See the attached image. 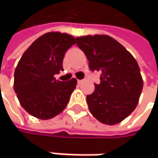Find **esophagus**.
Returning a JSON list of instances; mask_svg holds the SVG:
<instances>
[{
	"label": "esophagus",
	"mask_w": 158,
	"mask_h": 158,
	"mask_svg": "<svg viewBox=\"0 0 158 158\" xmlns=\"http://www.w3.org/2000/svg\"><path fill=\"white\" fill-rule=\"evenodd\" d=\"M82 82H83V79H79V80H78V83H79V84L82 83Z\"/></svg>",
	"instance_id": "34e87169"
}]
</instances>
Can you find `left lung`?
I'll return each mask as SVG.
<instances>
[{"label":"left lung","mask_w":158,"mask_h":158,"mask_svg":"<svg viewBox=\"0 0 158 158\" xmlns=\"http://www.w3.org/2000/svg\"><path fill=\"white\" fill-rule=\"evenodd\" d=\"M91 71L101 73L100 84L87 96L91 114L101 123H121L136 108L143 89V79L135 57L109 35L77 37Z\"/></svg>","instance_id":"left-lung-1"}]
</instances>
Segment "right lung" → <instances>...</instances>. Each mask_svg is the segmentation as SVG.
<instances>
[{
    "mask_svg": "<svg viewBox=\"0 0 158 158\" xmlns=\"http://www.w3.org/2000/svg\"><path fill=\"white\" fill-rule=\"evenodd\" d=\"M74 44L70 35L49 32L37 38L19 60L14 89L22 107L34 117L51 119L69 103L77 79L60 81L54 76L64 70L65 53Z\"/></svg>",
    "mask_w": 158,
    "mask_h": 158,
    "instance_id": "add662e5",
    "label": "right lung"
}]
</instances>
